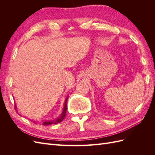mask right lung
Here are the masks:
<instances>
[{
  "label": "right lung",
  "mask_w": 155,
  "mask_h": 155,
  "mask_svg": "<svg viewBox=\"0 0 155 155\" xmlns=\"http://www.w3.org/2000/svg\"><path fill=\"white\" fill-rule=\"evenodd\" d=\"M68 96L66 97L65 99V101H64V108H63V112L61 114V116L59 117L58 118H57L56 120H49V121H44V122L42 123V124L44 125H51V124H56L61 122V121L63 120V119L64 118L65 115H66V112H67V100H68ZM15 108L16 109L17 106L15 105Z\"/></svg>",
  "instance_id": "1"
}]
</instances>
